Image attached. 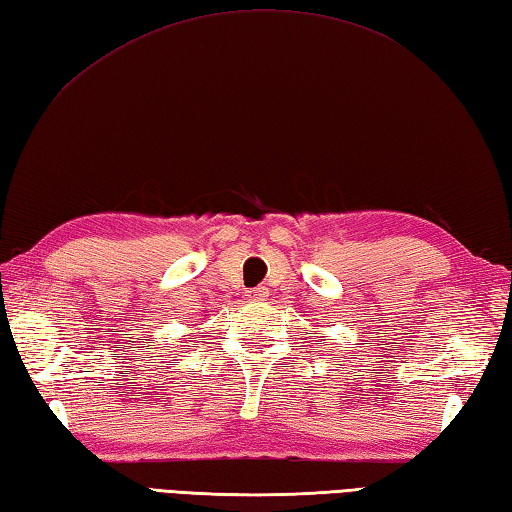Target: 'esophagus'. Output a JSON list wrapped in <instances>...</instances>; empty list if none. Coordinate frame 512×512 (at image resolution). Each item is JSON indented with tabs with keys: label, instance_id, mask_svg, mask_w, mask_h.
<instances>
[{
	"label": "esophagus",
	"instance_id": "obj_1",
	"mask_svg": "<svg viewBox=\"0 0 512 512\" xmlns=\"http://www.w3.org/2000/svg\"><path fill=\"white\" fill-rule=\"evenodd\" d=\"M266 297H268L266 286H257V288H253V291H248V300H253V302H264Z\"/></svg>",
	"mask_w": 512,
	"mask_h": 512
}]
</instances>
